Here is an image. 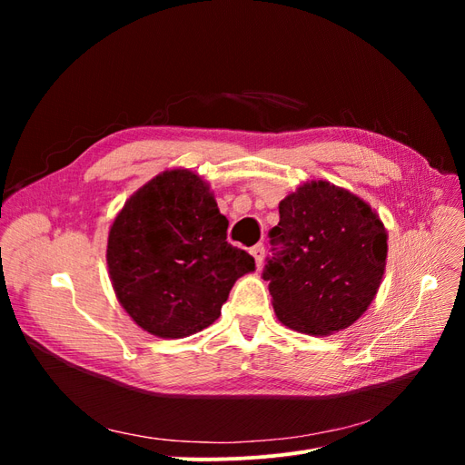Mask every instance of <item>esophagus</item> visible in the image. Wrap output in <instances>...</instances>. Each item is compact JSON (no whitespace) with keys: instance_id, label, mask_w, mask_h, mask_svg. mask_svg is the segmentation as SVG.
Segmentation results:
<instances>
[{"instance_id":"34e87169","label":"esophagus","mask_w":465,"mask_h":465,"mask_svg":"<svg viewBox=\"0 0 465 465\" xmlns=\"http://www.w3.org/2000/svg\"><path fill=\"white\" fill-rule=\"evenodd\" d=\"M250 254H252V258L256 260V265H258V267H262V262H263V254H265V248H263V244H256V246H252V248H250Z\"/></svg>"}]
</instances>
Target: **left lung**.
Instances as JSON below:
<instances>
[{"instance_id": "8db88e82", "label": "left lung", "mask_w": 465, "mask_h": 465, "mask_svg": "<svg viewBox=\"0 0 465 465\" xmlns=\"http://www.w3.org/2000/svg\"><path fill=\"white\" fill-rule=\"evenodd\" d=\"M270 236L281 250L267 260L263 279L283 326L331 335L367 312L388 256L386 227L367 202L326 180H308L279 202Z\"/></svg>"}]
</instances>
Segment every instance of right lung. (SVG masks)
Returning a JSON list of instances; mask_svg holds the SVG:
<instances>
[{
	"instance_id": "add662e5",
	"label": "right lung",
	"mask_w": 465,
	"mask_h": 465,
	"mask_svg": "<svg viewBox=\"0 0 465 465\" xmlns=\"http://www.w3.org/2000/svg\"><path fill=\"white\" fill-rule=\"evenodd\" d=\"M229 221L207 182L163 171L118 211L108 231L112 289L139 328L180 340L211 326L254 258L227 242Z\"/></svg>"
}]
</instances>
